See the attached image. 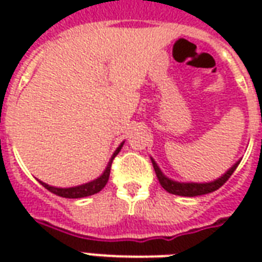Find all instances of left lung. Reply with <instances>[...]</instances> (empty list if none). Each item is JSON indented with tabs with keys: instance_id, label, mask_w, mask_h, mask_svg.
I'll list each match as a JSON object with an SVG mask.
<instances>
[{
	"instance_id": "left-lung-1",
	"label": "left lung",
	"mask_w": 262,
	"mask_h": 262,
	"mask_svg": "<svg viewBox=\"0 0 262 262\" xmlns=\"http://www.w3.org/2000/svg\"><path fill=\"white\" fill-rule=\"evenodd\" d=\"M151 163H153L156 176L159 178L161 187L164 188L167 192L174 193V195H180V196H199V195L210 193L213 192V191H216V189H219V188L230 178L231 174L234 172V170L237 168V165L240 164V160H238L231 168H229V171L225 172L220 178H217V180H214V181L212 182H202V184H199V182L172 181V180L167 178V177L161 172V170L159 168V165H157V163H156L153 159H151Z\"/></svg>"
}]
</instances>
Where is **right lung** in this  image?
<instances>
[{"label":"right lung","instance_id":"1","mask_svg":"<svg viewBox=\"0 0 262 262\" xmlns=\"http://www.w3.org/2000/svg\"><path fill=\"white\" fill-rule=\"evenodd\" d=\"M123 143H120L119 147L115 150V153L112 154V157H111V160H109L108 167L105 168V171L101 174V177H98L97 180H94V181L86 182V184H82V185H78V187H71V188H56V187H50V185H48V184H45V182L42 181H39V182H40L43 187L46 188L48 191H50L52 193H56V195H59V196L61 198H70V199H75V198H85V196H90V195H94V193L99 192V191L106 185V182H108L112 161H114L115 157H116L118 153L120 151V148H122V146H123Z\"/></svg>","mask_w":262,"mask_h":262}]
</instances>
